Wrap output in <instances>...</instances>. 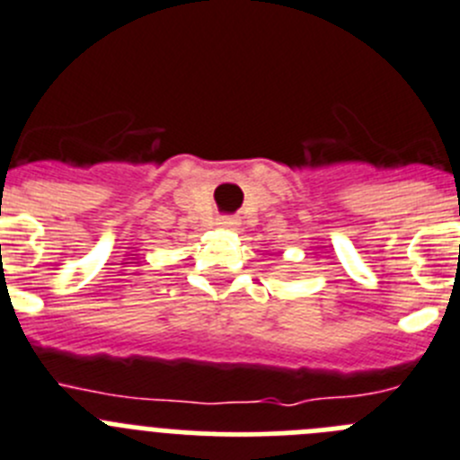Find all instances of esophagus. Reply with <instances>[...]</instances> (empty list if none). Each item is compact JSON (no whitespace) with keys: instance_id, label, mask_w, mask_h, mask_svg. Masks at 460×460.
<instances>
[{"instance_id":"obj_1","label":"esophagus","mask_w":460,"mask_h":460,"mask_svg":"<svg viewBox=\"0 0 460 460\" xmlns=\"http://www.w3.org/2000/svg\"><path fill=\"white\" fill-rule=\"evenodd\" d=\"M217 226H220V229H235V226L240 225L238 220H235V217H229V216H222V217H217V222H216Z\"/></svg>"}]
</instances>
